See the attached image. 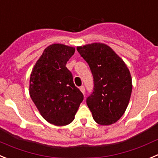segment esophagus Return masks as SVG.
<instances>
[{
  "mask_svg": "<svg viewBox=\"0 0 158 158\" xmlns=\"http://www.w3.org/2000/svg\"><path fill=\"white\" fill-rule=\"evenodd\" d=\"M79 89H80L81 92H82V94H84V93H85V87H84V86H80V87H79Z\"/></svg>",
  "mask_w": 158,
  "mask_h": 158,
  "instance_id": "obj_1",
  "label": "esophagus"
}]
</instances>
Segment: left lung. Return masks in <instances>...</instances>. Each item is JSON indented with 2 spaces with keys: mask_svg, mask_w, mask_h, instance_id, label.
I'll return each mask as SVG.
<instances>
[{
  "mask_svg": "<svg viewBox=\"0 0 158 158\" xmlns=\"http://www.w3.org/2000/svg\"><path fill=\"white\" fill-rule=\"evenodd\" d=\"M94 78V92L86 99L94 120L101 125L116 123L125 113L132 91L131 76L123 60L104 43L78 46Z\"/></svg>",
  "mask_w": 158,
  "mask_h": 158,
  "instance_id": "left-lung-1",
  "label": "left lung"
}]
</instances>
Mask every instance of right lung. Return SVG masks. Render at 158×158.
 <instances>
[{"label":"right lung","instance_id":"add662e5","mask_svg":"<svg viewBox=\"0 0 158 158\" xmlns=\"http://www.w3.org/2000/svg\"><path fill=\"white\" fill-rule=\"evenodd\" d=\"M75 53V48L63 44H52L45 48L37 60L30 77L31 98L46 121L65 126L75 119L82 92L75 86L67 62Z\"/></svg>","mask_w":158,"mask_h":158}]
</instances>
